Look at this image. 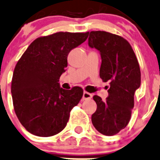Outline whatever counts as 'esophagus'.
<instances>
[{
    "label": "esophagus",
    "mask_w": 160,
    "mask_h": 160,
    "mask_svg": "<svg viewBox=\"0 0 160 160\" xmlns=\"http://www.w3.org/2000/svg\"><path fill=\"white\" fill-rule=\"evenodd\" d=\"M92 97H93V95H92L91 93H88V92H87V91L83 92V100H90V99L92 98Z\"/></svg>",
    "instance_id": "1"
}]
</instances>
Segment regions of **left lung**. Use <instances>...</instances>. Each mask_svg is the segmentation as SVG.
Returning <instances> with one entry per match:
<instances>
[{
	"instance_id": "obj_1",
	"label": "left lung",
	"mask_w": 160,
	"mask_h": 160,
	"mask_svg": "<svg viewBox=\"0 0 160 160\" xmlns=\"http://www.w3.org/2000/svg\"><path fill=\"white\" fill-rule=\"evenodd\" d=\"M88 43L100 52V77L110 84L105 101L93 96L97 108L92 115V123L100 133L113 136L130 120L134 94L141 83L140 68L131 45L121 36L107 31H91Z\"/></svg>"
}]
</instances>
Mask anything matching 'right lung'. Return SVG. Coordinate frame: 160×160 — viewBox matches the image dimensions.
I'll return each mask as SVG.
<instances>
[{"label":"right lung","instance_id":"1","mask_svg":"<svg viewBox=\"0 0 160 160\" xmlns=\"http://www.w3.org/2000/svg\"><path fill=\"white\" fill-rule=\"evenodd\" d=\"M89 32H58L33 40L20 58L11 82L15 113L27 130L48 137L66 127L70 111L83 94L80 87L60 88L70 50L87 39Z\"/></svg>","mask_w":160,"mask_h":160}]
</instances>
